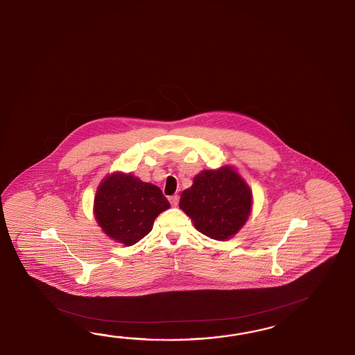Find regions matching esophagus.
<instances>
[{"mask_svg":"<svg viewBox=\"0 0 355 355\" xmlns=\"http://www.w3.org/2000/svg\"><path fill=\"white\" fill-rule=\"evenodd\" d=\"M170 202H171V205L173 207H176L178 204H179V195H173V196H170Z\"/></svg>","mask_w":355,"mask_h":355,"instance_id":"34e87169","label":"esophagus"}]
</instances>
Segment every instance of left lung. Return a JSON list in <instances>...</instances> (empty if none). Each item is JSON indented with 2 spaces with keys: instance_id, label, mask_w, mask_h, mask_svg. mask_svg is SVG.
<instances>
[{
  "instance_id": "left-lung-1",
  "label": "left lung",
  "mask_w": 355,
  "mask_h": 355,
  "mask_svg": "<svg viewBox=\"0 0 355 355\" xmlns=\"http://www.w3.org/2000/svg\"><path fill=\"white\" fill-rule=\"evenodd\" d=\"M179 207L204 236L224 241L247 222L252 191L233 167L202 170L195 176L191 188L181 193Z\"/></svg>"
}]
</instances>
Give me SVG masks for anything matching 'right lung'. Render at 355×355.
Listing matches in <instances>:
<instances>
[{
  "mask_svg": "<svg viewBox=\"0 0 355 355\" xmlns=\"http://www.w3.org/2000/svg\"><path fill=\"white\" fill-rule=\"evenodd\" d=\"M170 208L160 188L131 174L114 173L98 187L94 216L113 241L132 245L153 230L157 216Z\"/></svg>",
  "mask_w": 355,
  "mask_h": 355,
  "instance_id": "obj_1",
  "label": "right lung"
}]
</instances>
